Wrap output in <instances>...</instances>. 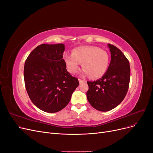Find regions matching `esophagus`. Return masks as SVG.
Masks as SVG:
<instances>
[{"mask_svg":"<svg viewBox=\"0 0 153 153\" xmlns=\"http://www.w3.org/2000/svg\"><path fill=\"white\" fill-rule=\"evenodd\" d=\"M78 81H79V83L80 84H82V83L83 82H85V80H82V79H80V78H78Z\"/></svg>","mask_w":153,"mask_h":153,"instance_id":"34e87169","label":"esophagus"}]
</instances>
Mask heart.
Instances as JSON below:
<instances>
[{
    "mask_svg": "<svg viewBox=\"0 0 153 153\" xmlns=\"http://www.w3.org/2000/svg\"><path fill=\"white\" fill-rule=\"evenodd\" d=\"M63 59L68 71L75 74L82 63L83 75L91 78L103 76L108 68L110 56L107 52L94 46H83L74 48L71 54L64 55Z\"/></svg>",
    "mask_w": 153,
    "mask_h": 153,
    "instance_id": "1",
    "label": "heart"
}]
</instances>
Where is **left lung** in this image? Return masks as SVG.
Segmentation results:
<instances>
[{
	"mask_svg": "<svg viewBox=\"0 0 153 153\" xmlns=\"http://www.w3.org/2000/svg\"><path fill=\"white\" fill-rule=\"evenodd\" d=\"M111 61L105 75L94 82H87V98L92 107L107 112L116 107L126 96L130 80L128 59L118 48L108 44Z\"/></svg>",
	"mask_w": 153,
	"mask_h": 153,
	"instance_id": "8db88e82",
	"label": "left lung"
}]
</instances>
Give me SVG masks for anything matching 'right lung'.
Returning a JSON list of instances; mask_svg holds the SVG:
<instances>
[{
	"instance_id": "add662e5",
	"label": "right lung",
	"mask_w": 153,
	"mask_h": 153,
	"mask_svg": "<svg viewBox=\"0 0 153 153\" xmlns=\"http://www.w3.org/2000/svg\"><path fill=\"white\" fill-rule=\"evenodd\" d=\"M63 44L38 46L25 62V85L32 102L40 110L55 113L69 103L79 85L64 63Z\"/></svg>"
}]
</instances>
